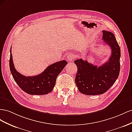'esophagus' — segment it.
<instances>
[{"mask_svg": "<svg viewBox=\"0 0 132 132\" xmlns=\"http://www.w3.org/2000/svg\"><path fill=\"white\" fill-rule=\"evenodd\" d=\"M76 55H75L73 53H70L69 55L67 56V59L69 60V61H72L73 60H74L75 58H76Z\"/></svg>", "mask_w": 132, "mask_h": 132, "instance_id": "34e87169", "label": "esophagus"}]
</instances>
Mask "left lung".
I'll return each instance as SVG.
<instances>
[{"mask_svg": "<svg viewBox=\"0 0 132 132\" xmlns=\"http://www.w3.org/2000/svg\"><path fill=\"white\" fill-rule=\"evenodd\" d=\"M102 32V39L111 47L112 50L108 61L98 67L82 59L74 61L78 69L75 83L79 91L84 95L93 96L103 94L112 87L119 76V46L112 32L105 30Z\"/></svg>", "mask_w": 132, "mask_h": 132, "instance_id": "left-lung-1", "label": "left lung"}]
</instances>
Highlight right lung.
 <instances>
[{"label": "right lung", "mask_w": 132, "mask_h": 132, "mask_svg": "<svg viewBox=\"0 0 132 132\" xmlns=\"http://www.w3.org/2000/svg\"><path fill=\"white\" fill-rule=\"evenodd\" d=\"M10 48L9 67L14 81L23 91L29 95H44L54 89L57 77L68 63L62 60L48 66L44 71L34 76H25L18 72L14 67Z\"/></svg>", "instance_id": "obj_1"}]
</instances>
